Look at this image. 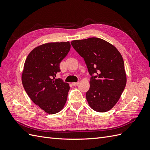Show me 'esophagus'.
I'll list each match as a JSON object with an SVG mask.
<instances>
[{
  "label": "esophagus",
  "instance_id": "1",
  "mask_svg": "<svg viewBox=\"0 0 150 150\" xmlns=\"http://www.w3.org/2000/svg\"><path fill=\"white\" fill-rule=\"evenodd\" d=\"M72 85H73V86H77V85H78L79 83H78H78H72Z\"/></svg>",
  "mask_w": 150,
  "mask_h": 150
}]
</instances>
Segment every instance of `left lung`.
Listing matches in <instances>:
<instances>
[{"label": "left lung", "mask_w": 150, "mask_h": 150, "mask_svg": "<svg viewBox=\"0 0 150 150\" xmlns=\"http://www.w3.org/2000/svg\"><path fill=\"white\" fill-rule=\"evenodd\" d=\"M71 45L84 58L92 76L86 93L89 106L97 112L110 111L118 101L126 84L121 54L113 45L100 38L74 40Z\"/></svg>", "instance_id": "obj_1"}]
</instances>
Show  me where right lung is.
Instances as JSON below:
<instances>
[{"instance_id": "obj_1", "label": "right lung", "mask_w": 150, "mask_h": 150, "mask_svg": "<svg viewBox=\"0 0 150 150\" xmlns=\"http://www.w3.org/2000/svg\"><path fill=\"white\" fill-rule=\"evenodd\" d=\"M69 41L49 42L35 47L29 54L22 73V83L35 104L50 115L61 111L67 101L69 85L55 79L59 64L69 52Z\"/></svg>"}]
</instances>
